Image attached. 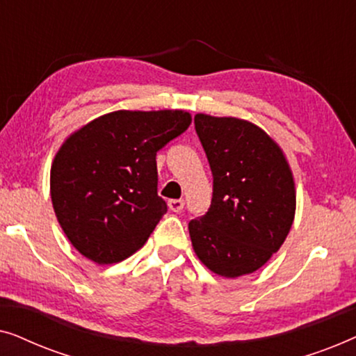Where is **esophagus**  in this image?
<instances>
[{
  "label": "esophagus",
  "instance_id": "34e87169",
  "mask_svg": "<svg viewBox=\"0 0 356 356\" xmlns=\"http://www.w3.org/2000/svg\"><path fill=\"white\" fill-rule=\"evenodd\" d=\"M168 207H170V211L179 212V211H183L184 201H183V199H170V201H168Z\"/></svg>",
  "mask_w": 356,
  "mask_h": 356
}]
</instances>
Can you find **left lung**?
I'll use <instances>...</instances> for the list:
<instances>
[{
  "instance_id": "1",
  "label": "left lung",
  "mask_w": 356,
  "mask_h": 356,
  "mask_svg": "<svg viewBox=\"0 0 356 356\" xmlns=\"http://www.w3.org/2000/svg\"><path fill=\"white\" fill-rule=\"evenodd\" d=\"M194 126L213 193L206 216L188 225L193 250L213 274H252L280 250L293 223V173L279 144L250 121L197 113Z\"/></svg>"
}]
</instances>
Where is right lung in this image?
Masks as SVG:
<instances>
[{
    "label": "right lung",
    "instance_id": "1",
    "mask_svg": "<svg viewBox=\"0 0 356 356\" xmlns=\"http://www.w3.org/2000/svg\"><path fill=\"white\" fill-rule=\"evenodd\" d=\"M189 124L184 110H118L63 143L51 163V202L82 256L113 264L144 246L167 212L157 194L155 155Z\"/></svg>",
    "mask_w": 356,
    "mask_h": 356
}]
</instances>
